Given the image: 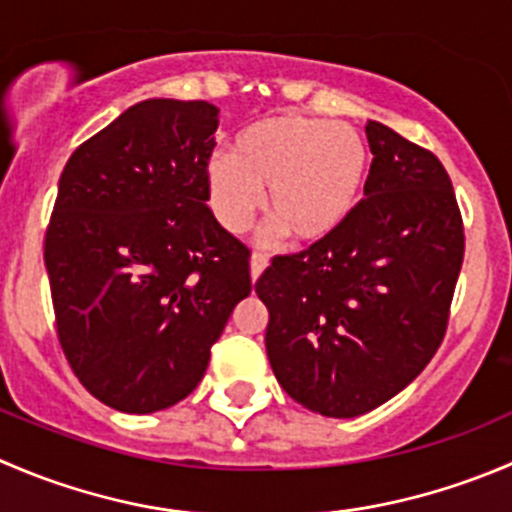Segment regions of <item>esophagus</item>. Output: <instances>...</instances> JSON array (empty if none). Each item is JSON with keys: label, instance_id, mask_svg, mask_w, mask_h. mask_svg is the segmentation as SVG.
I'll use <instances>...</instances> for the list:
<instances>
[{"label": "esophagus", "instance_id": "1", "mask_svg": "<svg viewBox=\"0 0 512 512\" xmlns=\"http://www.w3.org/2000/svg\"><path fill=\"white\" fill-rule=\"evenodd\" d=\"M270 265V260H267V255H260V252H255L250 260V275H252V282H257V277L262 275V270Z\"/></svg>", "mask_w": 512, "mask_h": 512}]
</instances>
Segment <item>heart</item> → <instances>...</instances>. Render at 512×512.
<instances>
[{"label":"heart","instance_id":"1","mask_svg":"<svg viewBox=\"0 0 512 512\" xmlns=\"http://www.w3.org/2000/svg\"><path fill=\"white\" fill-rule=\"evenodd\" d=\"M370 172L367 142L355 127L277 114L235 137L232 155L207 162V195L227 232H242L262 205L295 242L335 235L357 210Z\"/></svg>","mask_w":512,"mask_h":512}]
</instances>
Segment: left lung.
<instances>
[{"label":"left lung","mask_w":512,"mask_h":512,"mask_svg":"<svg viewBox=\"0 0 512 512\" xmlns=\"http://www.w3.org/2000/svg\"><path fill=\"white\" fill-rule=\"evenodd\" d=\"M365 132L375 155L365 200L255 285L277 382L325 418L370 413L425 370L463 267V220L438 157L372 119Z\"/></svg>","instance_id":"left-lung-1"}]
</instances>
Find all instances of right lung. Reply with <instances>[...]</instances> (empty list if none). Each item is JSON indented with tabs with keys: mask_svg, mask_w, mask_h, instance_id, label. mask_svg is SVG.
<instances>
[{
	"mask_svg": "<svg viewBox=\"0 0 512 512\" xmlns=\"http://www.w3.org/2000/svg\"><path fill=\"white\" fill-rule=\"evenodd\" d=\"M220 109L145 99L79 145L44 240L57 335L84 388L119 413L185 400L232 310L250 250L207 207Z\"/></svg>",
	"mask_w": 512,
	"mask_h": 512,
	"instance_id": "obj_1",
	"label": "right lung"
}]
</instances>
